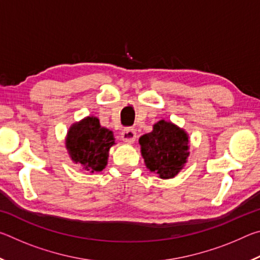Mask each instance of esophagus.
<instances>
[{
	"instance_id": "34e87169",
	"label": "esophagus",
	"mask_w": 260,
	"mask_h": 260,
	"mask_svg": "<svg viewBox=\"0 0 260 260\" xmlns=\"http://www.w3.org/2000/svg\"><path fill=\"white\" fill-rule=\"evenodd\" d=\"M120 138L126 143H133L136 140V132L133 128H125L121 131Z\"/></svg>"
}]
</instances>
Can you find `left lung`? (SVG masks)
<instances>
[{
  "instance_id": "1",
  "label": "left lung",
  "mask_w": 260,
  "mask_h": 260,
  "mask_svg": "<svg viewBox=\"0 0 260 260\" xmlns=\"http://www.w3.org/2000/svg\"><path fill=\"white\" fill-rule=\"evenodd\" d=\"M140 144L147 167L161 179L175 177L189 156L187 134L165 120L153 125L151 133L141 136Z\"/></svg>"
}]
</instances>
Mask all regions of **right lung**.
<instances>
[{
    "label": "right lung",
    "mask_w": 260,
    "mask_h": 260,
    "mask_svg": "<svg viewBox=\"0 0 260 260\" xmlns=\"http://www.w3.org/2000/svg\"><path fill=\"white\" fill-rule=\"evenodd\" d=\"M114 144L111 131L101 127L96 117L74 124L68 133L67 148L74 162H80L90 172L102 171L107 165L109 149Z\"/></svg>",
    "instance_id": "right-lung-1"
}]
</instances>
